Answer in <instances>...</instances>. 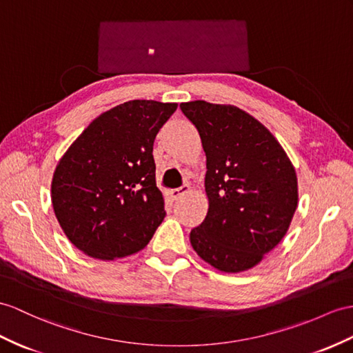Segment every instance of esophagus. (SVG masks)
Wrapping results in <instances>:
<instances>
[{"mask_svg":"<svg viewBox=\"0 0 353 353\" xmlns=\"http://www.w3.org/2000/svg\"><path fill=\"white\" fill-rule=\"evenodd\" d=\"M188 192H190V185H188V184H184L183 187L174 188V190H170V192H169V194H170L172 199H178L179 196H183V194H185V193H188Z\"/></svg>","mask_w":353,"mask_h":353,"instance_id":"1","label":"esophagus"}]
</instances>
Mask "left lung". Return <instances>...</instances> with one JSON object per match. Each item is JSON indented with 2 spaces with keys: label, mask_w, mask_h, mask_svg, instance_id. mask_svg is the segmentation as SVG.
<instances>
[{
  "label": "left lung",
  "mask_w": 353,
  "mask_h": 353,
  "mask_svg": "<svg viewBox=\"0 0 353 353\" xmlns=\"http://www.w3.org/2000/svg\"><path fill=\"white\" fill-rule=\"evenodd\" d=\"M199 132L206 157L208 212L190 232L193 250L221 272L261 263L290 226L298 206L294 165L274 134L232 105H179Z\"/></svg>",
  "instance_id": "obj_1"
}]
</instances>
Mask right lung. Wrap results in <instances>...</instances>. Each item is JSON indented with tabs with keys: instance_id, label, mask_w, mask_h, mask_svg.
Segmentation results:
<instances>
[{
	"instance_id": "obj_1",
	"label": "right lung",
	"mask_w": 353,
	"mask_h": 353,
	"mask_svg": "<svg viewBox=\"0 0 353 353\" xmlns=\"http://www.w3.org/2000/svg\"><path fill=\"white\" fill-rule=\"evenodd\" d=\"M176 103L130 100L103 112L59 159L50 201L65 236L94 259L141 252L166 216L154 139Z\"/></svg>"
}]
</instances>
